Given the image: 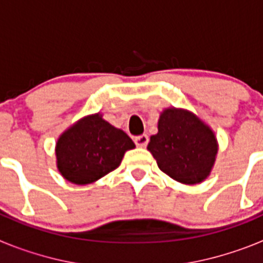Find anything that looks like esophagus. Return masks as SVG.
I'll return each mask as SVG.
<instances>
[{
    "label": "esophagus",
    "instance_id": "1",
    "mask_svg": "<svg viewBox=\"0 0 263 263\" xmlns=\"http://www.w3.org/2000/svg\"><path fill=\"white\" fill-rule=\"evenodd\" d=\"M134 142L138 147H146L148 143V137L146 134H142V136H138L134 138Z\"/></svg>",
    "mask_w": 263,
    "mask_h": 263
}]
</instances>
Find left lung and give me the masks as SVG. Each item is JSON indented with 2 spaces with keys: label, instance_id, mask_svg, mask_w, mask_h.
<instances>
[{
  "label": "left lung",
  "instance_id": "left-lung-1",
  "mask_svg": "<svg viewBox=\"0 0 263 263\" xmlns=\"http://www.w3.org/2000/svg\"><path fill=\"white\" fill-rule=\"evenodd\" d=\"M217 139L192 111L167 108L159 116L158 133L147 150L164 174L183 184H197L211 174L217 155Z\"/></svg>",
  "mask_w": 263,
  "mask_h": 263
}]
</instances>
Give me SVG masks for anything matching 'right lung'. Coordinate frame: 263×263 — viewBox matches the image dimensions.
I'll return each instance as SVG.
<instances>
[{"instance_id":"obj_1","label":"right lung","mask_w":263,"mask_h":263,"mask_svg":"<svg viewBox=\"0 0 263 263\" xmlns=\"http://www.w3.org/2000/svg\"><path fill=\"white\" fill-rule=\"evenodd\" d=\"M134 147L125 132L96 113L79 120L58 138L57 166L68 182L89 184L117 168L125 153Z\"/></svg>"}]
</instances>
